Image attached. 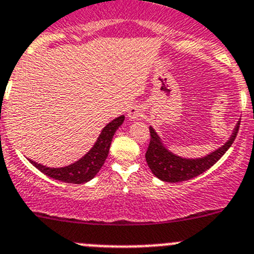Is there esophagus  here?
I'll use <instances>...</instances> for the list:
<instances>
[{"instance_id": "1", "label": "esophagus", "mask_w": 254, "mask_h": 254, "mask_svg": "<svg viewBox=\"0 0 254 254\" xmlns=\"http://www.w3.org/2000/svg\"><path fill=\"white\" fill-rule=\"evenodd\" d=\"M127 116H129L130 120H138L144 116V108L140 105H135L132 106L131 109L127 113Z\"/></svg>"}]
</instances>
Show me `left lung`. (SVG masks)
<instances>
[{
    "label": "left lung",
    "mask_w": 254,
    "mask_h": 254,
    "mask_svg": "<svg viewBox=\"0 0 254 254\" xmlns=\"http://www.w3.org/2000/svg\"><path fill=\"white\" fill-rule=\"evenodd\" d=\"M239 124L237 123L231 138L224 145L218 148L213 153L203 156V158H196V159H188V158H182L179 155H175L172 151L168 150L162 143V139L153 127H149L150 130V143H149L148 150L145 154V159L150 168L151 173L155 175L158 179L163 182H169V183H177V182L189 181L191 178H195L209 169L210 167L215 164L218 160L224 155L227 150L231 148L234 139L238 132Z\"/></svg>",
    "instance_id": "8db88e82"
}]
</instances>
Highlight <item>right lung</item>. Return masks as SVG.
<instances>
[{"label": "right lung", "mask_w": 254, "mask_h": 254, "mask_svg": "<svg viewBox=\"0 0 254 254\" xmlns=\"http://www.w3.org/2000/svg\"><path fill=\"white\" fill-rule=\"evenodd\" d=\"M124 119L125 116L122 115L109 123L101 130V134L99 135L98 140L94 144V146L87 151V154L82 156L81 159H79L73 164L64 168H49L45 167V165L37 164L34 160H30V163L35 168H37L40 172H42L47 177L52 178V179H55V181L72 184L86 183L98 174L99 170L101 169V167L105 163L114 134H115L116 130L119 129L120 125L124 123Z\"/></svg>", "instance_id": "right-lung-1"}]
</instances>
